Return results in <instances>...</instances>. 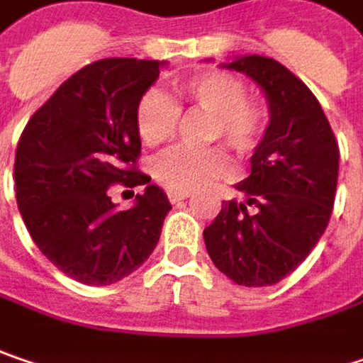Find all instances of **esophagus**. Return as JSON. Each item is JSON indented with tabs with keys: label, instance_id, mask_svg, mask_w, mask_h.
Here are the masks:
<instances>
[{
	"label": "esophagus",
	"instance_id": "obj_1",
	"mask_svg": "<svg viewBox=\"0 0 363 363\" xmlns=\"http://www.w3.org/2000/svg\"><path fill=\"white\" fill-rule=\"evenodd\" d=\"M189 197V193H168V199L172 203H181Z\"/></svg>",
	"mask_w": 363,
	"mask_h": 363
}]
</instances>
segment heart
<instances>
[{"label": "heart", "instance_id": "obj_1", "mask_svg": "<svg viewBox=\"0 0 363 363\" xmlns=\"http://www.w3.org/2000/svg\"><path fill=\"white\" fill-rule=\"evenodd\" d=\"M174 105L160 90H147L138 102L135 129L139 139L154 147L174 135L179 108H197L207 113L205 141H224L246 156L257 150L265 135L269 111L245 94V84L225 72H199L174 86ZM154 174L164 189L172 193H191L232 174V162L220 147L209 150H172L156 160Z\"/></svg>", "mask_w": 363, "mask_h": 363}]
</instances>
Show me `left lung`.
Here are the masks:
<instances>
[{
    "mask_svg": "<svg viewBox=\"0 0 363 363\" xmlns=\"http://www.w3.org/2000/svg\"><path fill=\"white\" fill-rule=\"evenodd\" d=\"M222 67L248 75L263 90L269 125L250 158V177L236 184L245 201L222 203L203 240L225 277L263 288L288 277L325 234L339 145L308 86L275 59L245 55Z\"/></svg>",
    "mask_w": 363,
    "mask_h": 363,
    "instance_id": "obj_1",
    "label": "left lung"
}]
</instances>
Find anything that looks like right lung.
Listing matches in <instances>:
<instances>
[{
  "label": "right lung",
  "mask_w": 363,
  "mask_h": 363,
  "mask_svg": "<svg viewBox=\"0 0 363 363\" xmlns=\"http://www.w3.org/2000/svg\"><path fill=\"white\" fill-rule=\"evenodd\" d=\"M166 61L100 59L63 82L18 141L16 201L34 245L86 286H111L154 252L172 209L166 193L135 168V111ZM146 184L121 212L108 186Z\"/></svg>",
  "instance_id": "obj_1"
}]
</instances>
